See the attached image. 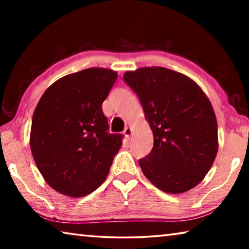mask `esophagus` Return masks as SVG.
I'll return each mask as SVG.
<instances>
[{
  "label": "esophagus",
  "mask_w": 249,
  "mask_h": 249,
  "mask_svg": "<svg viewBox=\"0 0 249 249\" xmlns=\"http://www.w3.org/2000/svg\"><path fill=\"white\" fill-rule=\"evenodd\" d=\"M132 133H133V128L129 127V126L125 127V129L123 130V134L125 135V137L127 138V140H129V137H130V135H132Z\"/></svg>",
  "instance_id": "obj_1"
}]
</instances>
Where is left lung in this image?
<instances>
[{
	"label": "left lung",
	"mask_w": 249,
	"mask_h": 249,
	"mask_svg": "<svg viewBox=\"0 0 249 249\" xmlns=\"http://www.w3.org/2000/svg\"><path fill=\"white\" fill-rule=\"evenodd\" d=\"M154 134L140 166L161 191L183 193L199 184L216 157L217 122L210 100L187 75L162 67L124 73Z\"/></svg>",
	"instance_id": "1"
}]
</instances>
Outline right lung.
Instances as JSON below:
<instances>
[{
    "label": "right lung",
    "instance_id": "1",
    "mask_svg": "<svg viewBox=\"0 0 249 249\" xmlns=\"http://www.w3.org/2000/svg\"><path fill=\"white\" fill-rule=\"evenodd\" d=\"M116 79L113 70L84 69L53 82L37 104L31 150L46 182L61 195H90L107 179L123 140L107 132L102 111Z\"/></svg>",
    "mask_w": 249,
    "mask_h": 249
}]
</instances>
